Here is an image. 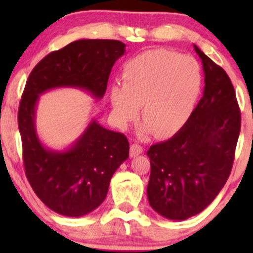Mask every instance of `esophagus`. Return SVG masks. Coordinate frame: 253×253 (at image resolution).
<instances>
[{"label": "esophagus", "instance_id": "obj_1", "mask_svg": "<svg viewBox=\"0 0 253 253\" xmlns=\"http://www.w3.org/2000/svg\"><path fill=\"white\" fill-rule=\"evenodd\" d=\"M142 153H143L142 145L137 144V143H133V144H131V147H129V155H131L132 158L137 157V155L142 154Z\"/></svg>", "mask_w": 253, "mask_h": 253}]
</instances>
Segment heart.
I'll use <instances>...</instances> for the list:
<instances>
[{
	"label": "heart",
	"instance_id": "obj_1",
	"mask_svg": "<svg viewBox=\"0 0 253 253\" xmlns=\"http://www.w3.org/2000/svg\"><path fill=\"white\" fill-rule=\"evenodd\" d=\"M202 85L200 63L167 48L139 53L126 62L122 85H112V112L121 125L141 121L150 133L167 137L183 126L195 109Z\"/></svg>",
	"mask_w": 253,
	"mask_h": 253
}]
</instances>
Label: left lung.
<instances>
[{"instance_id": "1", "label": "left lung", "mask_w": 253, "mask_h": 253, "mask_svg": "<svg viewBox=\"0 0 253 253\" xmlns=\"http://www.w3.org/2000/svg\"><path fill=\"white\" fill-rule=\"evenodd\" d=\"M205 71L203 96L186 124L147 152L149 205L160 215L185 220L201 213L225 185L241 128L236 94L225 71L195 45Z\"/></svg>"}]
</instances>
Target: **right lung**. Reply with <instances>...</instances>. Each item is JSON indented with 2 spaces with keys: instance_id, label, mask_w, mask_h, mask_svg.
<instances>
[{
  "instance_id": "right-lung-1",
  "label": "right lung",
  "mask_w": 253,
  "mask_h": 253,
  "mask_svg": "<svg viewBox=\"0 0 253 253\" xmlns=\"http://www.w3.org/2000/svg\"><path fill=\"white\" fill-rule=\"evenodd\" d=\"M125 47L119 40H77L45 56L28 77L18 109L25 175L42 203L61 215L83 216L104 202L112 175L128 158L129 143L125 134L93 120L70 149H47L35 129L39 95L73 86L101 99Z\"/></svg>"
}]
</instances>
